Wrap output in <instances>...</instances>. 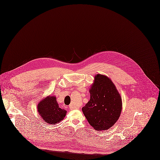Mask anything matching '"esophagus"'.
<instances>
[{
    "instance_id": "1",
    "label": "esophagus",
    "mask_w": 160,
    "mask_h": 160,
    "mask_svg": "<svg viewBox=\"0 0 160 160\" xmlns=\"http://www.w3.org/2000/svg\"><path fill=\"white\" fill-rule=\"evenodd\" d=\"M70 109L71 110H74V109H78V107H76V106H74L73 104H70V106H69Z\"/></svg>"
}]
</instances>
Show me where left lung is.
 I'll return each instance as SVG.
<instances>
[{
  "instance_id": "8db88e82",
  "label": "left lung",
  "mask_w": 160,
  "mask_h": 160,
  "mask_svg": "<svg viewBox=\"0 0 160 160\" xmlns=\"http://www.w3.org/2000/svg\"><path fill=\"white\" fill-rule=\"evenodd\" d=\"M89 92L90 99L82 111L89 124L96 130H108L119 119L122 108V98L112 80L97 74Z\"/></svg>"
}]
</instances>
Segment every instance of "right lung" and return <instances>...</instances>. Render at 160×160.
Wrapping results in <instances>:
<instances>
[{
    "label": "right lung",
    "mask_w": 160,
    "mask_h": 160,
    "mask_svg": "<svg viewBox=\"0 0 160 160\" xmlns=\"http://www.w3.org/2000/svg\"><path fill=\"white\" fill-rule=\"evenodd\" d=\"M38 112L45 122L56 124L64 119L67 111L59 107L55 96L49 95L41 100L37 106Z\"/></svg>",
    "instance_id": "right-lung-1"
}]
</instances>
